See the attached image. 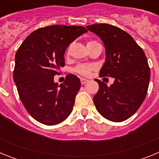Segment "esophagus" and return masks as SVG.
Instances as JSON below:
<instances>
[{
  "label": "esophagus",
  "mask_w": 159,
  "mask_h": 159,
  "mask_svg": "<svg viewBox=\"0 0 159 159\" xmlns=\"http://www.w3.org/2000/svg\"><path fill=\"white\" fill-rule=\"evenodd\" d=\"M80 82L81 84H85L86 83L88 82V80L87 79H84V78H80Z\"/></svg>",
  "instance_id": "34e87169"
}]
</instances>
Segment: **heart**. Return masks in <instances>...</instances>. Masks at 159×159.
I'll list each match as a JSON object with an SVG mask.
<instances>
[{"mask_svg":"<svg viewBox=\"0 0 159 159\" xmlns=\"http://www.w3.org/2000/svg\"><path fill=\"white\" fill-rule=\"evenodd\" d=\"M92 42H95V40H90V41H88V43H92ZM67 52H68V51H67ZM94 69H95V67L92 65L86 64H78L74 68V71L78 73L79 75H84V76H88Z\"/></svg>","mask_w":159,"mask_h":159,"instance_id":"b5f03b06","label":"heart"}]
</instances>
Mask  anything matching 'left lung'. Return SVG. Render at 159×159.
Segmentation results:
<instances>
[{"label": "left lung", "mask_w": 159, "mask_h": 159, "mask_svg": "<svg viewBox=\"0 0 159 159\" xmlns=\"http://www.w3.org/2000/svg\"><path fill=\"white\" fill-rule=\"evenodd\" d=\"M87 29L100 38L106 49V60L99 76L112 77L113 84L95 79L99 89L93 97L97 111L113 122L129 119L146 98L151 70L145 53L130 34L108 25L96 24Z\"/></svg>", "instance_id": "left-lung-1"}]
</instances>
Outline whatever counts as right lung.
<instances>
[{"instance_id":"right-lung-1","label":"right lung","mask_w":159,"mask_h":159,"mask_svg":"<svg viewBox=\"0 0 159 159\" xmlns=\"http://www.w3.org/2000/svg\"><path fill=\"white\" fill-rule=\"evenodd\" d=\"M88 30L83 26L52 25L32 32L16 51L13 80L29 115L45 125L61 123L72 111L80 88L76 75L68 74L60 85L54 75L65 65L70 43Z\"/></svg>"}]
</instances>
